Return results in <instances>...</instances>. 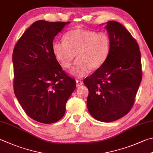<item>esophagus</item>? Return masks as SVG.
Here are the masks:
<instances>
[{
    "instance_id": "esophagus-1",
    "label": "esophagus",
    "mask_w": 153,
    "mask_h": 153,
    "mask_svg": "<svg viewBox=\"0 0 153 153\" xmlns=\"http://www.w3.org/2000/svg\"><path fill=\"white\" fill-rule=\"evenodd\" d=\"M76 86H79L83 84V82L82 80H76Z\"/></svg>"
}]
</instances>
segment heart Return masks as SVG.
Here are the masks:
<instances>
[{
  "instance_id": "heart-1",
  "label": "heart",
  "mask_w": 153,
  "mask_h": 153,
  "mask_svg": "<svg viewBox=\"0 0 153 153\" xmlns=\"http://www.w3.org/2000/svg\"><path fill=\"white\" fill-rule=\"evenodd\" d=\"M64 41L53 42V52L61 67H71L73 59L77 60L71 70V74L81 78L96 70L105 62L110 51V39L105 33L78 28L66 33Z\"/></svg>"
}]
</instances>
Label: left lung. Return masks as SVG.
<instances>
[{"label": "left lung", "instance_id": "obj_1", "mask_svg": "<svg viewBox=\"0 0 153 153\" xmlns=\"http://www.w3.org/2000/svg\"><path fill=\"white\" fill-rule=\"evenodd\" d=\"M110 51L102 67L84 80L88 89L87 108L95 119L110 123L125 116L134 105L142 80L141 57L137 41L120 23L105 27Z\"/></svg>", "mask_w": 153, "mask_h": 153}]
</instances>
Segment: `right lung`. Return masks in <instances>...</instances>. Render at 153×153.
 Returning a JSON list of instances; mask_svg holds the SVG:
<instances>
[{
    "mask_svg": "<svg viewBox=\"0 0 153 153\" xmlns=\"http://www.w3.org/2000/svg\"><path fill=\"white\" fill-rule=\"evenodd\" d=\"M69 23L34 22L14 46V94L26 114L37 122L61 119L76 88L75 80L62 71L52 48L54 37Z\"/></svg>",
    "mask_w": 153,
    "mask_h": 153,
    "instance_id": "obj_1",
    "label": "right lung"
}]
</instances>
